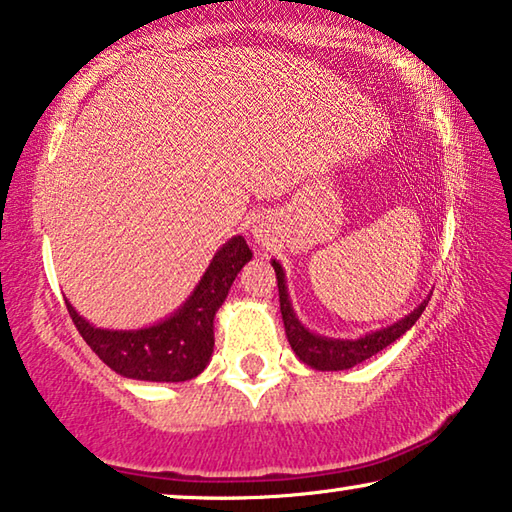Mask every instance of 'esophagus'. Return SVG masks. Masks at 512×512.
Wrapping results in <instances>:
<instances>
[{"label": "esophagus", "mask_w": 512, "mask_h": 512, "mask_svg": "<svg viewBox=\"0 0 512 512\" xmlns=\"http://www.w3.org/2000/svg\"><path fill=\"white\" fill-rule=\"evenodd\" d=\"M253 239L259 243V241H266V230L264 225H253Z\"/></svg>", "instance_id": "obj_1"}]
</instances>
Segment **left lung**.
Returning a JSON list of instances; mask_svg holds the SVG:
<instances>
[{"instance_id":"1","label":"left lung","mask_w":512,"mask_h":512,"mask_svg":"<svg viewBox=\"0 0 512 512\" xmlns=\"http://www.w3.org/2000/svg\"><path fill=\"white\" fill-rule=\"evenodd\" d=\"M273 269H275V278H278V291H280V312H282V321H285V332L291 348L303 360L307 367L319 369V371H344L351 369L355 364H360L364 360H369L371 355H376L378 351H383L389 344H394L396 339L405 335L415 321L421 316V312L426 310L428 300H424L417 310H412L405 319L392 323L383 330L369 332L360 339H330V337H321L314 335V332L307 330L303 323L296 319L294 307H291V300L285 287V271H282L280 262L273 259Z\"/></svg>"}]
</instances>
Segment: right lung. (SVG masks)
Returning a JSON list of instances; mask_svg holds the SVG:
<instances>
[{
    "mask_svg": "<svg viewBox=\"0 0 512 512\" xmlns=\"http://www.w3.org/2000/svg\"><path fill=\"white\" fill-rule=\"evenodd\" d=\"M250 257L253 253L246 239L232 237L214 255L198 287L180 310L150 328H95L77 314L68 300L66 305L84 342L120 376L152 383H182L196 378L212 360L214 316Z\"/></svg>",
    "mask_w": 512,
    "mask_h": 512,
    "instance_id": "obj_1",
    "label": "right lung"
}]
</instances>
